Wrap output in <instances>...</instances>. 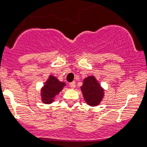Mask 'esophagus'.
<instances>
[{"label":"esophagus","mask_w":147,"mask_h":147,"mask_svg":"<svg viewBox=\"0 0 147 147\" xmlns=\"http://www.w3.org/2000/svg\"><path fill=\"white\" fill-rule=\"evenodd\" d=\"M69 87L72 88H75V82H72V83H69Z\"/></svg>","instance_id":"obj_1"}]
</instances>
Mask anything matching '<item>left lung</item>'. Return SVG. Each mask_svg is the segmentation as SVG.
Wrapping results in <instances>:
<instances>
[{"mask_svg":"<svg viewBox=\"0 0 147 147\" xmlns=\"http://www.w3.org/2000/svg\"><path fill=\"white\" fill-rule=\"evenodd\" d=\"M83 96L86 102L90 106H96L103 99L105 90L94 75L86 78L80 86Z\"/></svg>","mask_w":147,"mask_h":147,"instance_id":"obj_1","label":"left lung"}]
</instances>
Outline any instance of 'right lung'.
<instances>
[{
	"label": "right lung",
	"mask_w": 147,
	"mask_h": 147,
	"mask_svg": "<svg viewBox=\"0 0 147 147\" xmlns=\"http://www.w3.org/2000/svg\"><path fill=\"white\" fill-rule=\"evenodd\" d=\"M66 86L64 82H61L53 75H50L44 86L41 88L42 102L45 104L53 102L55 96L59 94Z\"/></svg>",
	"instance_id": "obj_1"
}]
</instances>
